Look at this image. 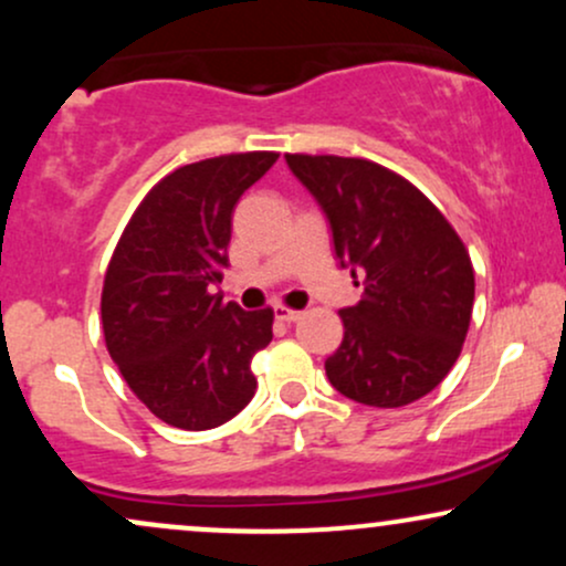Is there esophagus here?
Wrapping results in <instances>:
<instances>
[{"label":"esophagus","instance_id":"obj_1","mask_svg":"<svg viewBox=\"0 0 566 566\" xmlns=\"http://www.w3.org/2000/svg\"><path fill=\"white\" fill-rule=\"evenodd\" d=\"M276 319L279 322H287V324H292V322H297L301 319V311H295V308H287V305H276Z\"/></svg>","mask_w":566,"mask_h":566}]
</instances>
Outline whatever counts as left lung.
<instances>
[{
    "mask_svg": "<svg viewBox=\"0 0 566 566\" xmlns=\"http://www.w3.org/2000/svg\"><path fill=\"white\" fill-rule=\"evenodd\" d=\"M284 157L365 290L340 311L346 333L324 361L329 382L359 405H412L447 378L469 335L476 282L463 239L420 188L378 161Z\"/></svg>",
    "mask_w": 566,
    "mask_h": 566,
    "instance_id": "left-lung-1",
    "label": "left lung"
}]
</instances>
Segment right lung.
I'll list each match as a JSON object with an SVG mask.
<instances>
[{"label":"right lung","instance_id":"right-lung-1","mask_svg":"<svg viewBox=\"0 0 566 566\" xmlns=\"http://www.w3.org/2000/svg\"><path fill=\"white\" fill-rule=\"evenodd\" d=\"M279 159L223 154L184 165L143 197L103 279V337L138 399L184 431H207L255 396L250 361L271 343L274 311H244L220 292L233 207Z\"/></svg>","mask_w":566,"mask_h":566}]
</instances>
